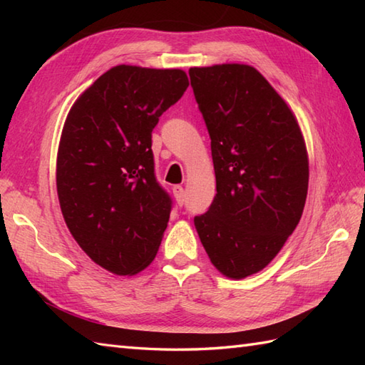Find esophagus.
Listing matches in <instances>:
<instances>
[{
  "label": "esophagus",
  "instance_id": "1",
  "mask_svg": "<svg viewBox=\"0 0 365 365\" xmlns=\"http://www.w3.org/2000/svg\"><path fill=\"white\" fill-rule=\"evenodd\" d=\"M173 192H174V197L177 200V204L178 205H183V202H185L183 187H180V185H175V187H173Z\"/></svg>",
  "mask_w": 365,
  "mask_h": 365
}]
</instances>
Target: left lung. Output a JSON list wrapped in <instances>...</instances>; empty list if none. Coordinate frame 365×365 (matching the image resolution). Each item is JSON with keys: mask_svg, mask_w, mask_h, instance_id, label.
I'll list each match as a JSON object with an SVG mask.
<instances>
[{"mask_svg": "<svg viewBox=\"0 0 365 365\" xmlns=\"http://www.w3.org/2000/svg\"><path fill=\"white\" fill-rule=\"evenodd\" d=\"M212 139L216 196L195 226L208 259L229 279L259 273L304 210L309 158L298 120L257 68H190Z\"/></svg>", "mask_w": 365, "mask_h": 365, "instance_id": "8db88e82", "label": "left lung"}]
</instances>
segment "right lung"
I'll use <instances>...</instances> for the list:
<instances>
[{
	"mask_svg": "<svg viewBox=\"0 0 365 365\" xmlns=\"http://www.w3.org/2000/svg\"><path fill=\"white\" fill-rule=\"evenodd\" d=\"M180 68L115 66L76 98L56 160L61 212L91 260L118 276L149 267L170 199L153 173L152 130L188 88Z\"/></svg>",
	"mask_w": 365,
	"mask_h": 365,
	"instance_id": "obj_1",
	"label": "right lung"
}]
</instances>
